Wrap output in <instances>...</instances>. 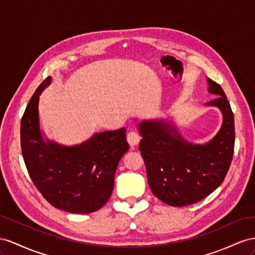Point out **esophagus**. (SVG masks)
I'll list each match as a JSON object with an SVG mask.
<instances>
[{
	"mask_svg": "<svg viewBox=\"0 0 255 255\" xmlns=\"http://www.w3.org/2000/svg\"><path fill=\"white\" fill-rule=\"evenodd\" d=\"M127 141L130 144V146H134L139 143L140 141V135L135 131H130L127 134Z\"/></svg>",
	"mask_w": 255,
	"mask_h": 255,
	"instance_id": "1",
	"label": "esophagus"
}]
</instances>
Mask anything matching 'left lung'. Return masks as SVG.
Listing matches in <instances>:
<instances>
[{
    "label": "left lung",
    "instance_id": "1",
    "mask_svg": "<svg viewBox=\"0 0 255 255\" xmlns=\"http://www.w3.org/2000/svg\"><path fill=\"white\" fill-rule=\"evenodd\" d=\"M209 91L217 95L208 106L221 109L223 125L206 145H193L181 138L170 124L143 122L139 148L145 162L153 194L173 207L192 205L222 184L230 169L235 147L234 114L218 83L208 78Z\"/></svg>",
    "mask_w": 255,
    "mask_h": 255
}]
</instances>
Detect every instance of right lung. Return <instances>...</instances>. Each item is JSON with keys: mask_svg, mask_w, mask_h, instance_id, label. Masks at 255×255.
Here are the masks:
<instances>
[{"mask_svg": "<svg viewBox=\"0 0 255 255\" xmlns=\"http://www.w3.org/2000/svg\"><path fill=\"white\" fill-rule=\"evenodd\" d=\"M51 81L37 87L20 125L21 152L31 180L51 206L70 213L99 210L110 199L117 165L129 149L126 129L96 133L81 145L64 147L43 141L38 96Z\"/></svg>", "mask_w": 255, "mask_h": 255, "instance_id": "right-lung-1", "label": "right lung"}]
</instances>
